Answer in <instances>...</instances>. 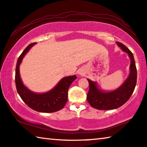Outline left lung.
Segmentation results:
<instances>
[{
  "instance_id": "1",
  "label": "left lung",
  "mask_w": 147,
  "mask_h": 147,
  "mask_svg": "<svg viewBox=\"0 0 147 147\" xmlns=\"http://www.w3.org/2000/svg\"><path fill=\"white\" fill-rule=\"evenodd\" d=\"M118 46L126 52L131 59L130 74L129 77L121 86L114 91L105 92L98 88L95 82L88 79L89 82V91L87 100L94 108L100 110H109L119 108L129 99L134 91L137 83V68L133 55L125 45L117 41Z\"/></svg>"
}]
</instances>
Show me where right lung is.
Listing matches in <instances>:
<instances>
[{
    "mask_svg": "<svg viewBox=\"0 0 147 147\" xmlns=\"http://www.w3.org/2000/svg\"><path fill=\"white\" fill-rule=\"evenodd\" d=\"M36 43H32L24 50L17 61L15 74L16 90L22 100L28 107L35 111L43 113H51L64 108L68 99V90L76 76H70L62 78L58 84L47 92L36 94L28 90L22 82L19 73L20 65L24 57Z\"/></svg>",
    "mask_w": 147,
    "mask_h": 147,
    "instance_id": "obj_1",
    "label": "right lung"
}]
</instances>
